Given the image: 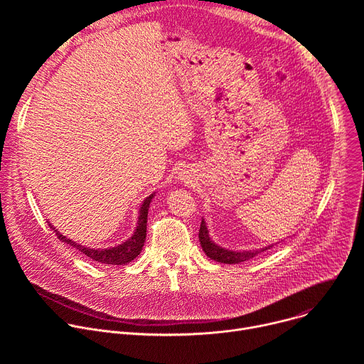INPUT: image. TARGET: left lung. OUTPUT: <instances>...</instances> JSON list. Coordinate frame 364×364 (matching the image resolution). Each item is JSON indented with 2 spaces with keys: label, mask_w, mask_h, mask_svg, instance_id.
Listing matches in <instances>:
<instances>
[{
  "label": "left lung",
  "mask_w": 364,
  "mask_h": 364,
  "mask_svg": "<svg viewBox=\"0 0 364 364\" xmlns=\"http://www.w3.org/2000/svg\"><path fill=\"white\" fill-rule=\"evenodd\" d=\"M198 240H200V245H201L204 253L210 259H213V261L220 262V264H240V262L249 261V259L255 257L257 253H262L264 250H268L274 246V243H272L265 247H259V249H253V250H230V249L222 247L212 240V237L209 235V229H207L204 219H201V225H200V230H198Z\"/></svg>",
  "instance_id": "1"
}]
</instances>
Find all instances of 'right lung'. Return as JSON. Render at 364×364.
<instances>
[{
	"mask_svg": "<svg viewBox=\"0 0 364 364\" xmlns=\"http://www.w3.org/2000/svg\"><path fill=\"white\" fill-rule=\"evenodd\" d=\"M155 193L149 194L141 204L139 207V212H138V222H136V229L134 232V235L122 242L121 245L118 246H114V247H107V249H95V247H86V246H82L79 243H76L75 240L72 239H68L66 236H63L53 225H48L51 229H53L56 232V236L70 245L72 247L80 250L83 255H86L87 257L93 259V261L96 262H100V264H105V265H125V264H129L131 261H134V259L141 253L142 250V246H144V242H145V236H146V219H148V209H149V203L151 200L154 198Z\"/></svg>",
	"mask_w": 364,
	"mask_h": 364,
	"instance_id": "right-lung-1",
	"label": "right lung"
}]
</instances>
